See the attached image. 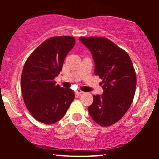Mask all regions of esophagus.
<instances>
[{
  "instance_id": "obj_1",
  "label": "esophagus",
  "mask_w": 159,
  "mask_h": 159,
  "mask_svg": "<svg viewBox=\"0 0 159 159\" xmlns=\"http://www.w3.org/2000/svg\"><path fill=\"white\" fill-rule=\"evenodd\" d=\"M75 93H77V94H82V93H84V92L83 91H81V90H77L75 91Z\"/></svg>"
}]
</instances>
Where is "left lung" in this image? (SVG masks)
I'll return each mask as SVG.
<instances>
[{"instance_id":"left-lung-1","label":"left lung","mask_w":159,"mask_h":159,"mask_svg":"<svg viewBox=\"0 0 159 159\" xmlns=\"http://www.w3.org/2000/svg\"><path fill=\"white\" fill-rule=\"evenodd\" d=\"M90 51L94 73L102 79L103 93L93 95L88 107L92 119L102 126L116 123L129 110L135 93L136 74L129 54L105 37H79Z\"/></svg>"}]
</instances>
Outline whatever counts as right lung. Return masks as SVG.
I'll return each mask as SVG.
<instances>
[{
	"label": "right lung",
	"instance_id": "obj_1",
	"mask_svg": "<svg viewBox=\"0 0 159 159\" xmlns=\"http://www.w3.org/2000/svg\"><path fill=\"white\" fill-rule=\"evenodd\" d=\"M72 36H54L39 45L25 62L21 78L24 102L34 118L53 124L63 117L75 98L71 89L56 84L67 54L74 47Z\"/></svg>",
	"mask_w": 159,
	"mask_h": 159
}]
</instances>
